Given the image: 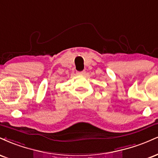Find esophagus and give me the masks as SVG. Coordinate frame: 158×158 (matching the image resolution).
<instances>
[{"instance_id": "obj_1", "label": "esophagus", "mask_w": 158, "mask_h": 158, "mask_svg": "<svg viewBox=\"0 0 158 158\" xmlns=\"http://www.w3.org/2000/svg\"><path fill=\"white\" fill-rule=\"evenodd\" d=\"M77 75H84L86 74V72L85 71H82V72H77Z\"/></svg>"}]
</instances>
